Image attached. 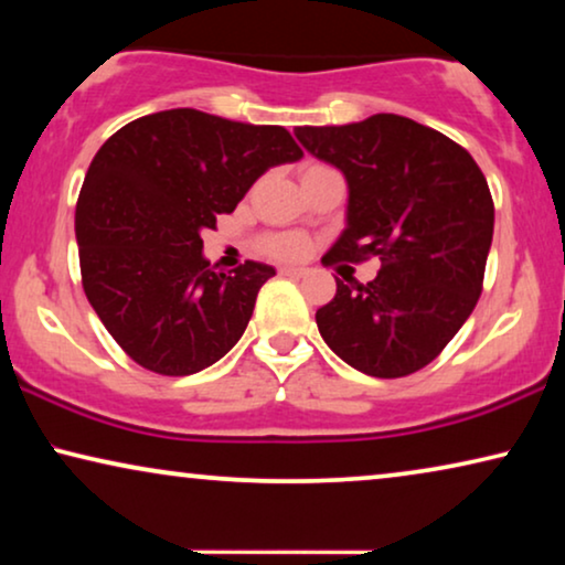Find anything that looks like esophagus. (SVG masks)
Masks as SVG:
<instances>
[{
  "label": "esophagus",
  "mask_w": 565,
  "mask_h": 565,
  "mask_svg": "<svg viewBox=\"0 0 565 565\" xmlns=\"http://www.w3.org/2000/svg\"><path fill=\"white\" fill-rule=\"evenodd\" d=\"M280 275H285V277H306L308 275V269L306 267H280Z\"/></svg>",
  "instance_id": "1"
}]
</instances>
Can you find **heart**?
I'll return each mask as SVG.
<instances>
[{
  "label": "heart",
  "instance_id": "1",
  "mask_svg": "<svg viewBox=\"0 0 565 565\" xmlns=\"http://www.w3.org/2000/svg\"><path fill=\"white\" fill-rule=\"evenodd\" d=\"M262 249L277 259H298L308 249V242L300 234H273L262 242Z\"/></svg>",
  "mask_w": 565,
  "mask_h": 565
}]
</instances>
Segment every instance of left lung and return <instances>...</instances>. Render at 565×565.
Returning <instances> with one entry per match:
<instances>
[{"label":"left lung","instance_id":"left-lung-1","mask_svg":"<svg viewBox=\"0 0 565 565\" xmlns=\"http://www.w3.org/2000/svg\"><path fill=\"white\" fill-rule=\"evenodd\" d=\"M296 138L347 180L344 231L323 262H383L367 285L337 280L334 300L316 311L323 342L365 375H412L481 296L493 238L486 177L462 146L393 113L298 126Z\"/></svg>","mask_w":565,"mask_h":565}]
</instances>
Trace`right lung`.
I'll return each instance as SVG.
<instances>
[{
  "mask_svg": "<svg viewBox=\"0 0 565 565\" xmlns=\"http://www.w3.org/2000/svg\"><path fill=\"white\" fill-rule=\"evenodd\" d=\"M303 157L282 126L190 107L146 115L107 138L76 203L87 300L130 360L159 375L218 362L252 319L275 267L213 273L203 231L231 213L267 169Z\"/></svg>",
  "mask_w": 565,
  "mask_h": 565,
  "instance_id": "1",
  "label": "right lung"
}]
</instances>
